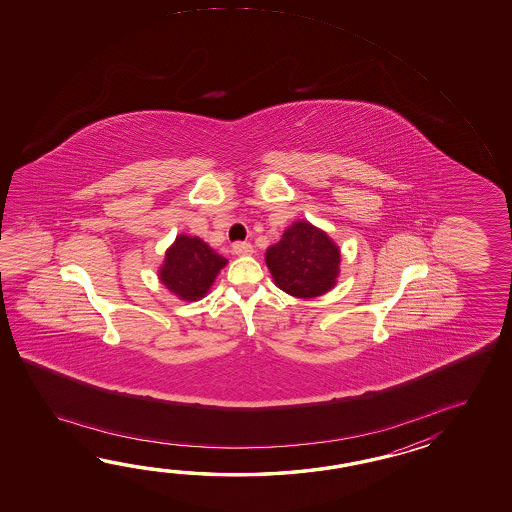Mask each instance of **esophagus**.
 Returning a JSON list of instances; mask_svg holds the SVG:
<instances>
[{"instance_id": "esophagus-1", "label": "esophagus", "mask_w": 512, "mask_h": 512, "mask_svg": "<svg viewBox=\"0 0 512 512\" xmlns=\"http://www.w3.org/2000/svg\"><path fill=\"white\" fill-rule=\"evenodd\" d=\"M232 252L236 254V256H249L254 252L252 249L251 243H247V241H236L234 245H232Z\"/></svg>"}]
</instances>
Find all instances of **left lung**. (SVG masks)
<instances>
[{"instance_id": "8db88e82", "label": "left lung", "mask_w": 512, "mask_h": 512, "mask_svg": "<svg viewBox=\"0 0 512 512\" xmlns=\"http://www.w3.org/2000/svg\"><path fill=\"white\" fill-rule=\"evenodd\" d=\"M265 261L282 291L315 298L335 285L340 251L322 230L296 221L283 232L282 240L267 249Z\"/></svg>"}]
</instances>
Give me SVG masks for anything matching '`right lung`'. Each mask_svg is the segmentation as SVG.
<instances>
[{
    "label": "right lung",
    "instance_id": "1",
    "mask_svg": "<svg viewBox=\"0 0 512 512\" xmlns=\"http://www.w3.org/2000/svg\"><path fill=\"white\" fill-rule=\"evenodd\" d=\"M227 260L212 251L205 241L190 236H177L166 252L161 267V282L183 300H199L207 294L218 272Z\"/></svg>",
    "mask_w": 512,
    "mask_h": 512
}]
</instances>
